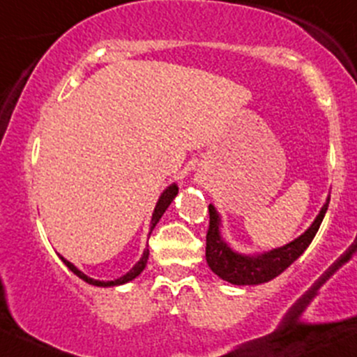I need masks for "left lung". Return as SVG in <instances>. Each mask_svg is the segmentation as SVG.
<instances>
[{"label": "left lung", "instance_id": "1", "mask_svg": "<svg viewBox=\"0 0 357 357\" xmlns=\"http://www.w3.org/2000/svg\"><path fill=\"white\" fill-rule=\"evenodd\" d=\"M328 202L331 199L327 198L315 220L298 238L283 245V248L262 254H252V256L238 254L229 248V244L223 241L220 234V217H218L215 206L210 205V225L208 232H206V262H208L210 269L223 281L238 284V287H242V284H261L274 280L289 264L298 259L305 252V249L310 245L315 234L319 232L320 223H322L325 211L328 208Z\"/></svg>", "mask_w": 357, "mask_h": 357}]
</instances>
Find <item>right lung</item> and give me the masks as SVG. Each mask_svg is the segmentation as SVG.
Here are the masks:
<instances>
[{"label": "right lung", "instance_id": "obj_1", "mask_svg": "<svg viewBox=\"0 0 357 357\" xmlns=\"http://www.w3.org/2000/svg\"><path fill=\"white\" fill-rule=\"evenodd\" d=\"M176 195H178V185H176V183H174V185L167 186L166 190L162 191V195H160V197H159L158 205H155V208H154V213H152L151 232H152V229H154V227L158 225V222L160 220V217H162L164 211L167 210V206L171 205L172 199L176 198ZM151 232H149V234H151ZM59 257H61L62 262H64V264L68 266L70 271L76 274L77 278H81V280L86 281V283L93 284V287H103V288H107V287H119V284H125V283H128V281L135 280V278L139 276V274L142 273L144 269H146V264H147V259H149V249L144 250V254H142V257H140V261L137 262V264L134 266V268L130 269V271H128L127 274H123V276H120L119 280H113V281H98V280H93V278L86 276V274H84L83 271H79V269H77L76 266L73 264V262H69L68 259H64V257H62V256H59Z\"/></svg>", "mask_w": 357, "mask_h": 357}]
</instances>
